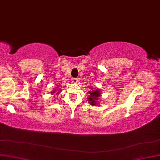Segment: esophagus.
I'll return each instance as SVG.
<instances>
[{
  "mask_svg": "<svg viewBox=\"0 0 160 160\" xmlns=\"http://www.w3.org/2000/svg\"><path fill=\"white\" fill-rule=\"evenodd\" d=\"M71 80H72V82L75 83V84L78 83V78H71Z\"/></svg>",
  "mask_w": 160,
  "mask_h": 160,
  "instance_id": "esophagus-1",
  "label": "esophagus"
}]
</instances>
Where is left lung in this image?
Returning a JSON list of instances; mask_svg holds the SVG:
<instances>
[{"label":"left lung","instance_id":"8db88e82","mask_svg":"<svg viewBox=\"0 0 160 160\" xmlns=\"http://www.w3.org/2000/svg\"><path fill=\"white\" fill-rule=\"evenodd\" d=\"M89 93V98H88V101H89V105L92 106H95L99 105V100L102 96V92L99 89H94L91 87V89L88 92Z\"/></svg>","mask_w":160,"mask_h":160}]
</instances>
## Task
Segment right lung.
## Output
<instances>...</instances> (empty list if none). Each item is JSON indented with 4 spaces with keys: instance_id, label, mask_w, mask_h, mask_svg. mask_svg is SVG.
Wrapping results in <instances>:
<instances>
[{
    "instance_id": "obj_1",
    "label": "right lung",
    "mask_w": 160,
    "mask_h": 160,
    "mask_svg": "<svg viewBox=\"0 0 160 160\" xmlns=\"http://www.w3.org/2000/svg\"><path fill=\"white\" fill-rule=\"evenodd\" d=\"M61 89H54V90H52V91L50 92V93H51L52 94H54V95H58V94H60V92H61Z\"/></svg>"
}]
</instances>
